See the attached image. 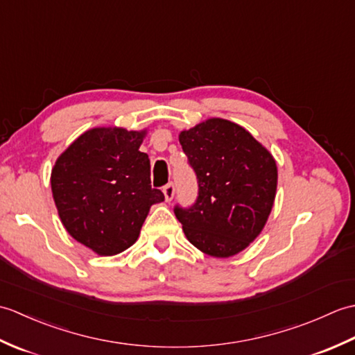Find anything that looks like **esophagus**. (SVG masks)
<instances>
[{
    "label": "esophagus",
    "instance_id": "esophagus-1",
    "mask_svg": "<svg viewBox=\"0 0 355 355\" xmlns=\"http://www.w3.org/2000/svg\"><path fill=\"white\" fill-rule=\"evenodd\" d=\"M163 193H164V200L166 201H172L173 195H175V186H173V183H168L164 187H163Z\"/></svg>",
    "mask_w": 355,
    "mask_h": 355
}]
</instances>
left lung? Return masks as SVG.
I'll list each match as a JSON object with an SVG mask.
<instances>
[{"instance_id":"obj_1","label":"left lung","mask_w":355,"mask_h":355,"mask_svg":"<svg viewBox=\"0 0 355 355\" xmlns=\"http://www.w3.org/2000/svg\"><path fill=\"white\" fill-rule=\"evenodd\" d=\"M197 173L198 198L175 207L189 243L214 258L238 254L259 236L273 207L276 160L238 123L207 119L178 135Z\"/></svg>"}]
</instances>
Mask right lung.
<instances>
[{
  "instance_id": "add662e5",
  "label": "right lung",
  "mask_w": 355,
  "mask_h": 355,
  "mask_svg": "<svg viewBox=\"0 0 355 355\" xmlns=\"http://www.w3.org/2000/svg\"><path fill=\"white\" fill-rule=\"evenodd\" d=\"M148 131L93 128L51 169V192L65 230L99 256L130 248L162 191L150 187V163L139 148Z\"/></svg>"
}]
</instances>
